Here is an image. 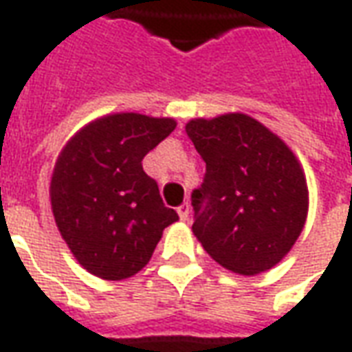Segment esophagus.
I'll use <instances>...</instances> for the list:
<instances>
[{
    "instance_id": "esophagus-1",
    "label": "esophagus",
    "mask_w": 352,
    "mask_h": 352,
    "mask_svg": "<svg viewBox=\"0 0 352 352\" xmlns=\"http://www.w3.org/2000/svg\"><path fill=\"white\" fill-rule=\"evenodd\" d=\"M177 213H179L181 221H188V217H190V206H188V204L179 206V208H177Z\"/></svg>"
}]
</instances>
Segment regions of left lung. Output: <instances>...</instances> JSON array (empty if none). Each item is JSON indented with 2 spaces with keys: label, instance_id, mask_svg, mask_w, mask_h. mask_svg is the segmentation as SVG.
Instances as JSON below:
<instances>
[{
  "label": "left lung",
  "instance_id": "left-lung-1",
  "mask_svg": "<svg viewBox=\"0 0 352 352\" xmlns=\"http://www.w3.org/2000/svg\"><path fill=\"white\" fill-rule=\"evenodd\" d=\"M184 131L206 162L192 190V232L225 269H272L301 234L309 210L303 169L282 139L245 114L190 120Z\"/></svg>",
  "mask_w": 352,
  "mask_h": 352
}]
</instances>
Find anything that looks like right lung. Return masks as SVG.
<instances>
[{"mask_svg": "<svg viewBox=\"0 0 352 352\" xmlns=\"http://www.w3.org/2000/svg\"><path fill=\"white\" fill-rule=\"evenodd\" d=\"M175 120L112 114L85 125L60 152L51 179L56 227L91 274L122 280L151 261L164 228L175 223L142 158Z\"/></svg>", "mask_w": 352, "mask_h": 352, "instance_id": "obj_1", "label": "right lung"}]
</instances>
